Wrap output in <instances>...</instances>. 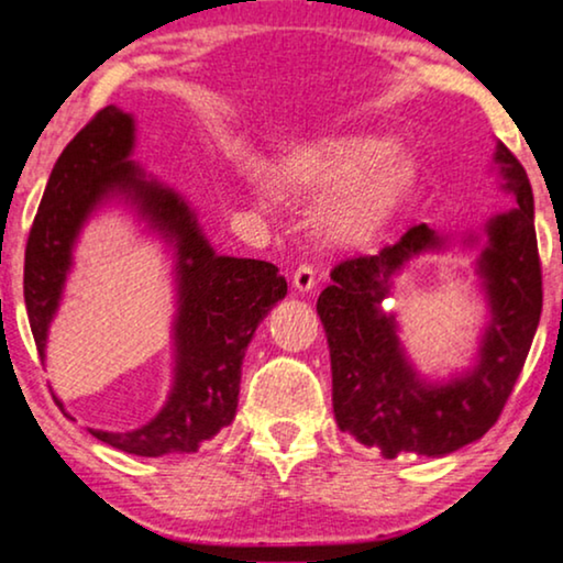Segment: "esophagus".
<instances>
[{
  "mask_svg": "<svg viewBox=\"0 0 563 563\" xmlns=\"http://www.w3.org/2000/svg\"><path fill=\"white\" fill-rule=\"evenodd\" d=\"M313 286H317V269L311 265H298L294 273V288L301 290V294H309Z\"/></svg>",
  "mask_w": 563,
  "mask_h": 563,
  "instance_id": "34e87169",
  "label": "esophagus"
}]
</instances>
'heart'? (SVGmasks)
<instances>
[{
  "label": "heart",
  "instance_id": "1",
  "mask_svg": "<svg viewBox=\"0 0 563 563\" xmlns=\"http://www.w3.org/2000/svg\"><path fill=\"white\" fill-rule=\"evenodd\" d=\"M280 177L290 187H342L321 208V227L336 242L355 244L376 236L394 219L415 190L417 164L380 136H344L286 156Z\"/></svg>",
  "mask_w": 563,
  "mask_h": 563
}]
</instances>
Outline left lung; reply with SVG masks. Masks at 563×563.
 Listing matches in <instances>:
<instances>
[{
	"label": "left lung",
	"mask_w": 563,
	"mask_h": 563,
	"mask_svg": "<svg viewBox=\"0 0 563 563\" xmlns=\"http://www.w3.org/2000/svg\"><path fill=\"white\" fill-rule=\"evenodd\" d=\"M494 162L517 206L486 223L489 244L478 257V275L492 321L474 368L448 384H427L404 355L394 317L380 309L391 277L417 254L443 246L427 223L378 254L340 262L317 301L332 357L336 424L384 459L448 455L474 443L499 419L526 365L543 309L533 190L505 144H497Z\"/></svg>",
	"instance_id": "1"
}]
</instances>
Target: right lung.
Here are the masks:
<instances>
[{"mask_svg":"<svg viewBox=\"0 0 563 563\" xmlns=\"http://www.w3.org/2000/svg\"><path fill=\"white\" fill-rule=\"evenodd\" d=\"M133 131L129 112L108 104L58 156L27 236L22 288L43 360L74 244L104 200L120 195L175 246V380L169 399L152 422L133 432L89 430L118 451L159 459L195 453L203 440L231 424L246 344L267 311L286 298L288 283L269 262L216 254L190 206L131 162Z\"/></svg>","mask_w":563,"mask_h":563,"instance_id":"add662e5","label":"right lung"}]
</instances>
